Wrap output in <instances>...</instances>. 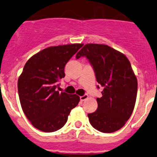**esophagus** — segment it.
<instances>
[{"mask_svg": "<svg viewBox=\"0 0 157 157\" xmlns=\"http://www.w3.org/2000/svg\"><path fill=\"white\" fill-rule=\"evenodd\" d=\"M87 98H88V95L87 94H85V95L80 97V101H84V100H86Z\"/></svg>", "mask_w": 157, "mask_h": 157, "instance_id": "obj_1", "label": "esophagus"}]
</instances>
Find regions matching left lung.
<instances>
[{
  "instance_id": "left-lung-1",
  "label": "left lung",
  "mask_w": 157,
  "mask_h": 157,
  "mask_svg": "<svg viewBox=\"0 0 157 157\" xmlns=\"http://www.w3.org/2000/svg\"><path fill=\"white\" fill-rule=\"evenodd\" d=\"M84 56L103 89L102 97L97 98V109L88 114L90 123L102 133L117 131L125 125L136 103L137 79L130 62L124 54L106 44H85L76 57Z\"/></svg>"
}]
</instances>
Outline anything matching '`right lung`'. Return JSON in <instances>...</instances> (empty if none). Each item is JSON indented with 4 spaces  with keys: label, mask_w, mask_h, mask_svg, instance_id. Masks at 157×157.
I'll return each instance as SVG.
<instances>
[{
    "label": "right lung",
    "mask_w": 157,
    "mask_h": 157,
    "mask_svg": "<svg viewBox=\"0 0 157 157\" xmlns=\"http://www.w3.org/2000/svg\"><path fill=\"white\" fill-rule=\"evenodd\" d=\"M71 44L49 47L32 56L17 81L21 107L30 124L43 132H54L65 125L77 106V94L60 93L57 81L65 77L64 67L83 46Z\"/></svg>",
    "instance_id": "add662e5"
}]
</instances>
